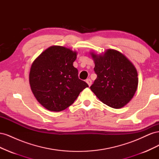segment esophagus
<instances>
[{
  "label": "esophagus",
  "instance_id": "obj_1",
  "mask_svg": "<svg viewBox=\"0 0 159 159\" xmlns=\"http://www.w3.org/2000/svg\"><path fill=\"white\" fill-rule=\"evenodd\" d=\"M86 83H87L88 84V85L89 86H90L91 85V80L89 79V78H88V79H87L86 80Z\"/></svg>",
  "mask_w": 159,
  "mask_h": 159
}]
</instances>
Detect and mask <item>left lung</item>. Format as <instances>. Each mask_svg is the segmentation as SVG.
Segmentation results:
<instances>
[{
    "label": "left lung",
    "mask_w": 159,
    "mask_h": 159,
    "mask_svg": "<svg viewBox=\"0 0 159 159\" xmlns=\"http://www.w3.org/2000/svg\"><path fill=\"white\" fill-rule=\"evenodd\" d=\"M95 63L97 78L90 87L103 103L115 109L126 105L135 93L138 87L137 69L120 52L108 49L103 54L91 52Z\"/></svg>",
    "instance_id": "8db88e82"
}]
</instances>
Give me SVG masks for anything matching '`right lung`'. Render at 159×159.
<instances>
[{
  "label": "right lung",
  "mask_w": 159,
  "mask_h": 159,
  "mask_svg": "<svg viewBox=\"0 0 159 159\" xmlns=\"http://www.w3.org/2000/svg\"><path fill=\"white\" fill-rule=\"evenodd\" d=\"M77 54L68 48L52 46L32 62L30 88L36 100L46 109L56 112L66 109L88 87L79 79L78 71L73 66Z\"/></svg>",
  "instance_id": "add662e5"
}]
</instances>
